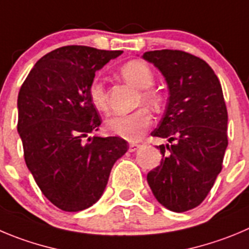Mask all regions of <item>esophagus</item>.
Masks as SVG:
<instances>
[{
    "label": "esophagus",
    "mask_w": 249,
    "mask_h": 249,
    "mask_svg": "<svg viewBox=\"0 0 249 249\" xmlns=\"http://www.w3.org/2000/svg\"><path fill=\"white\" fill-rule=\"evenodd\" d=\"M140 147H141V145H139V143H130L129 151H130V152H135V151L139 150Z\"/></svg>",
    "instance_id": "1"
}]
</instances>
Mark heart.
I'll list each match as a JSON object with an SVG mask.
<instances>
[{
  "mask_svg": "<svg viewBox=\"0 0 249 249\" xmlns=\"http://www.w3.org/2000/svg\"><path fill=\"white\" fill-rule=\"evenodd\" d=\"M123 77L132 85L134 87L142 89L140 99L143 103L150 106H157L160 103V97L157 93L148 89L152 87L155 82V76L146 62L140 60H132L126 62L120 70ZM88 96H89L90 103L98 110H106L108 107L107 102V93L104 88L103 81L99 77L93 78L88 88ZM151 113L146 108H140L138 110L129 114H111L104 122L107 131L113 135L125 139L129 141H136L142 136L145 130L150 126Z\"/></svg>",
  "mask_w": 249,
  "mask_h": 249,
  "instance_id": "1",
  "label": "heart"
}]
</instances>
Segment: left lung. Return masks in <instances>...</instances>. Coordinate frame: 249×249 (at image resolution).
<instances>
[{
	"mask_svg": "<svg viewBox=\"0 0 249 249\" xmlns=\"http://www.w3.org/2000/svg\"><path fill=\"white\" fill-rule=\"evenodd\" d=\"M142 59L160 70L169 94L151 132L169 143L157 146L163 157L147 183L161 205L183 213L203 203L221 172L229 143L222 88L204 60L184 51H146Z\"/></svg>",
	"mask_w": 249,
	"mask_h": 249,
	"instance_id": "8db88e82",
	"label": "left lung"
}]
</instances>
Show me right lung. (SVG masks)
<instances>
[{
    "instance_id": "right-lung-1",
    "label": "right lung",
    "mask_w": 249,
    "mask_h": 249,
    "mask_svg": "<svg viewBox=\"0 0 249 249\" xmlns=\"http://www.w3.org/2000/svg\"><path fill=\"white\" fill-rule=\"evenodd\" d=\"M122 54L62 46L34 65L18 93L17 129L25 163L41 193L64 211L97 203L114 163L129 148L117 136L88 138L102 123L88 88L96 72Z\"/></svg>"
}]
</instances>
